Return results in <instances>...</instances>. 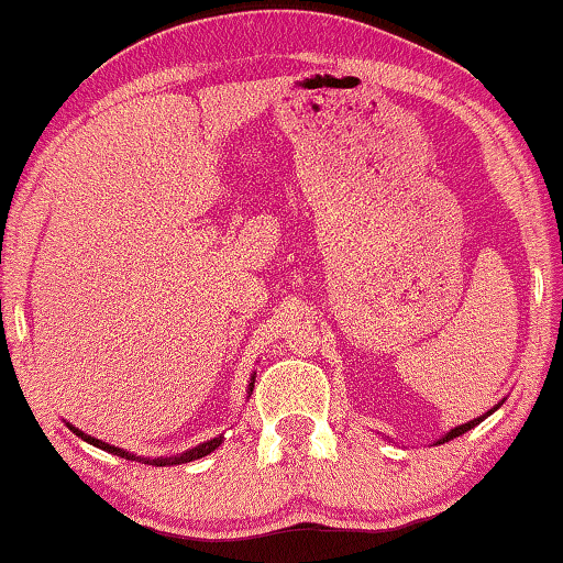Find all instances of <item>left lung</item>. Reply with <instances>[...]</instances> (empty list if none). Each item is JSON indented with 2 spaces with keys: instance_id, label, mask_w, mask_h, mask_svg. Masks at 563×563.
<instances>
[{
  "instance_id": "left-lung-1",
  "label": "left lung",
  "mask_w": 563,
  "mask_h": 563,
  "mask_svg": "<svg viewBox=\"0 0 563 563\" xmlns=\"http://www.w3.org/2000/svg\"><path fill=\"white\" fill-rule=\"evenodd\" d=\"M496 409H498V407H493V409H490V412H485L483 417H477V419H470V422H465V424H460V427H455V430H450L448 434H442V440H438V442L442 444V442H448V440H455V438H460V434H465L467 430H473V427H475V424H481V422H483V419H485V417H488V415H493V412H496Z\"/></svg>"
}]
</instances>
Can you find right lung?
Wrapping results in <instances>:
<instances>
[{"label": "right lung", "instance_id": "1", "mask_svg": "<svg viewBox=\"0 0 563 563\" xmlns=\"http://www.w3.org/2000/svg\"><path fill=\"white\" fill-rule=\"evenodd\" d=\"M253 387H255V376L253 379H250V389H247V394L253 391ZM70 427V430L78 434L80 440H86V442H90V444H96V448H100V450H106V452H113V455H119V457H125V460H139V463H144V465H156V467H166V465H181V463H191V460H199V457H205V455H209V452H214L217 448H220L222 444V434L220 438H212V440H207V442H201V444H197V448H191V450H187V452H181V455H174V457H136L133 455V452H125V450H121V448H115V444H108V442H103V440H96V438H90V434H86V432H80V430H75L73 424H67Z\"/></svg>", "mask_w": 563, "mask_h": 563}]
</instances>
